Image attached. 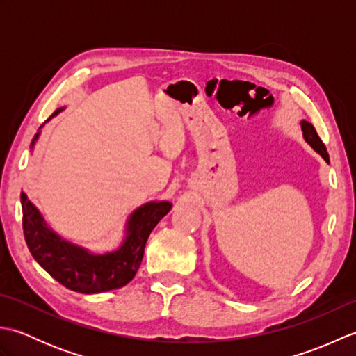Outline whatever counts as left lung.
Here are the masks:
<instances>
[{"instance_id":"8db88e82","label":"left lung","mask_w":356,"mask_h":356,"mask_svg":"<svg viewBox=\"0 0 356 356\" xmlns=\"http://www.w3.org/2000/svg\"><path fill=\"white\" fill-rule=\"evenodd\" d=\"M301 130H303V138L309 143V145H311L316 151V153H318L324 159V161L329 162L327 149H326V147H324V143L320 139V136L316 134L314 125L311 122H307V120H301Z\"/></svg>"}]
</instances>
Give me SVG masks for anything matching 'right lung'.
Returning <instances> with one entry per match:
<instances>
[{"instance_id":"obj_1","label":"right lung","mask_w":356,"mask_h":356,"mask_svg":"<svg viewBox=\"0 0 356 356\" xmlns=\"http://www.w3.org/2000/svg\"><path fill=\"white\" fill-rule=\"evenodd\" d=\"M64 110L58 108L49 122ZM42 125L40 127V130ZM41 131L35 134L32 148ZM22 229L30 254L56 282L79 293H99L130 283L143 259V249L154 226L170 213L171 203L148 202L133 211L125 226V237L116 251L93 254L59 237L45 223L40 211L21 193Z\"/></svg>"}]
</instances>
